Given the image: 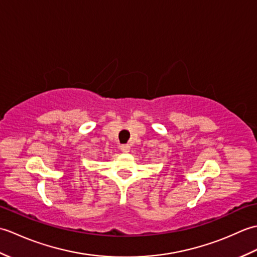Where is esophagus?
<instances>
[{
    "mask_svg": "<svg viewBox=\"0 0 257 257\" xmlns=\"http://www.w3.org/2000/svg\"><path fill=\"white\" fill-rule=\"evenodd\" d=\"M120 150H121L122 152H129L130 146L129 145H121L120 146Z\"/></svg>",
    "mask_w": 257,
    "mask_h": 257,
    "instance_id": "esophagus-1",
    "label": "esophagus"
}]
</instances>
